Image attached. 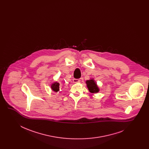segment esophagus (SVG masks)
I'll list each match as a JSON object with an SVG mask.
<instances>
[{"mask_svg":"<svg viewBox=\"0 0 149 149\" xmlns=\"http://www.w3.org/2000/svg\"><path fill=\"white\" fill-rule=\"evenodd\" d=\"M80 81V79H73V83H78Z\"/></svg>","mask_w":149,"mask_h":149,"instance_id":"1","label":"esophagus"}]
</instances>
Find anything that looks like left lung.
<instances>
[{
    "mask_svg": "<svg viewBox=\"0 0 149 149\" xmlns=\"http://www.w3.org/2000/svg\"><path fill=\"white\" fill-rule=\"evenodd\" d=\"M85 83L89 91L91 93L95 94L99 92L100 89L94 78H91L90 79L86 80Z\"/></svg>",
    "mask_w": 149,
    "mask_h": 149,
    "instance_id": "obj_1",
    "label": "left lung"
}]
</instances>
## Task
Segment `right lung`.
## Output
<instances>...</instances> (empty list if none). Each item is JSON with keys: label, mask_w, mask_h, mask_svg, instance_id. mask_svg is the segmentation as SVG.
<instances>
[{"label": "right lung", "mask_w": 149, "mask_h": 149, "mask_svg": "<svg viewBox=\"0 0 149 149\" xmlns=\"http://www.w3.org/2000/svg\"><path fill=\"white\" fill-rule=\"evenodd\" d=\"M51 88L52 91L55 93L60 92V84L57 81H55L52 83L51 85Z\"/></svg>", "instance_id": "1"}]
</instances>
